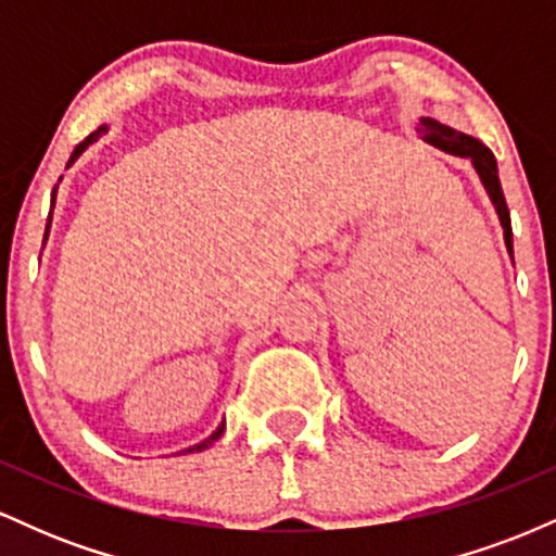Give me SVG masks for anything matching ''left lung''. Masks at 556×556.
<instances>
[{"label": "left lung", "instance_id": "1", "mask_svg": "<svg viewBox=\"0 0 556 556\" xmlns=\"http://www.w3.org/2000/svg\"><path fill=\"white\" fill-rule=\"evenodd\" d=\"M420 138H424L426 143L437 146V149L444 151V154L468 159V162L473 164V169L478 172V177H481V182H483V188H486L491 203H494L496 216H500V222H502L504 245H507V251L513 253V222H509V208H507V201H504V193H502L500 169H496L494 154H491V151L478 138L452 130V127L437 123V119H431V117H420Z\"/></svg>", "mask_w": 556, "mask_h": 556}]
</instances>
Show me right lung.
Segmentation results:
<instances>
[{"label": "right lung", "instance_id": "add662e5", "mask_svg": "<svg viewBox=\"0 0 556 556\" xmlns=\"http://www.w3.org/2000/svg\"><path fill=\"white\" fill-rule=\"evenodd\" d=\"M104 132H106V125H101L99 130H93L91 136H88L86 140H83V143L75 146V151H73V156H70L67 167H73V164H75V159H78V156L83 154V151L88 149V146L96 143V140H99L101 136H104ZM54 198H56V185H54V193H52V206H54ZM49 225H52V214H49V222H47V235H49ZM47 235H43V242H47ZM222 431H225V424H219V426H216V431L212 433V437H206V439H203L201 444H193V446H188V450H182L180 455H188V452H201V450H206V446H212V444L216 442V439L222 437Z\"/></svg>", "mask_w": 556, "mask_h": 556}]
</instances>
